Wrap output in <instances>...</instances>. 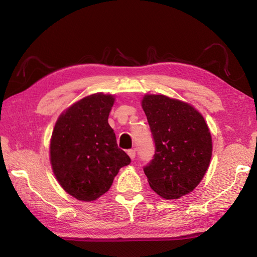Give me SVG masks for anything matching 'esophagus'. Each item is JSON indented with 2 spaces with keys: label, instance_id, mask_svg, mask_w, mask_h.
<instances>
[{
  "label": "esophagus",
  "instance_id": "1",
  "mask_svg": "<svg viewBox=\"0 0 257 257\" xmlns=\"http://www.w3.org/2000/svg\"><path fill=\"white\" fill-rule=\"evenodd\" d=\"M128 156L132 158V160H134L136 158V150L135 149H130L128 150Z\"/></svg>",
  "mask_w": 257,
  "mask_h": 257
}]
</instances>
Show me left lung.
<instances>
[{
  "label": "left lung",
  "mask_w": 257,
  "mask_h": 257,
  "mask_svg": "<svg viewBox=\"0 0 257 257\" xmlns=\"http://www.w3.org/2000/svg\"><path fill=\"white\" fill-rule=\"evenodd\" d=\"M143 108L156 146L145 174L162 198H181L193 191L209 168L210 130L192 106L165 95H146Z\"/></svg>",
  "instance_id": "8db88e82"
}]
</instances>
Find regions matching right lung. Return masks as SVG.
<instances>
[{"label": "right lung", "mask_w": 257, "mask_h": 257, "mask_svg": "<svg viewBox=\"0 0 257 257\" xmlns=\"http://www.w3.org/2000/svg\"><path fill=\"white\" fill-rule=\"evenodd\" d=\"M114 98L87 96L61 114L51 139V163L62 188L80 201H92L110 189L120 168L132 160L118 148L108 123Z\"/></svg>", "instance_id": "obj_1"}]
</instances>
